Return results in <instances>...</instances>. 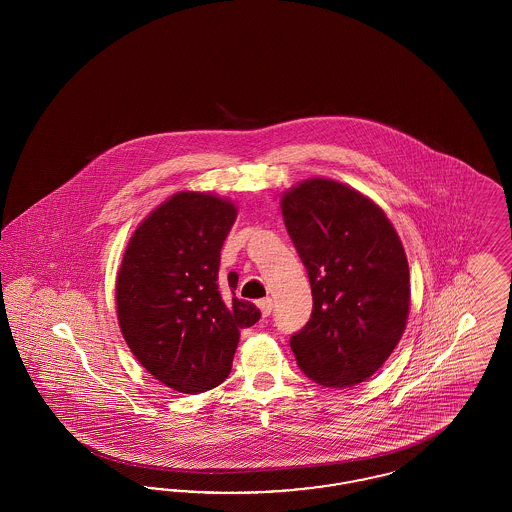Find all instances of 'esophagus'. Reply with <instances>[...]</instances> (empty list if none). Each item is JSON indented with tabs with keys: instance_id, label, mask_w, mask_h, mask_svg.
I'll use <instances>...</instances> for the list:
<instances>
[{
	"instance_id": "1",
	"label": "esophagus",
	"mask_w": 512,
	"mask_h": 512,
	"mask_svg": "<svg viewBox=\"0 0 512 512\" xmlns=\"http://www.w3.org/2000/svg\"><path fill=\"white\" fill-rule=\"evenodd\" d=\"M259 309H261V313H263V317H268L270 313H272V299L270 297H265V299H261L259 303Z\"/></svg>"
}]
</instances>
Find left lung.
Masks as SVG:
<instances>
[{
	"label": "left lung",
	"instance_id": "obj_1",
	"mask_svg": "<svg viewBox=\"0 0 512 512\" xmlns=\"http://www.w3.org/2000/svg\"><path fill=\"white\" fill-rule=\"evenodd\" d=\"M282 215L313 292L311 318L290 338L295 361L320 386L361 384L388 361L407 326L403 244L374 201L328 178L286 192Z\"/></svg>",
	"mask_w": 512,
	"mask_h": 512
}]
</instances>
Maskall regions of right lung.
<instances>
[{
  "instance_id": "right-lung-1",
  "label": "right lung",
  "mask_w": 512,
  "mask_h": 512,
  "mask_svg": "<svg viewBox=\"0 0 512 512\" xmlns=\"http://www.w3.org/2000/svg\"><path fill=\"white\" fill-rule=\"evenodd\" d=\"M236 220L228 199L180 192L132 234L117 276V315L134 357L161 384L201 393L222 384L261 311L219 280L220 249Z\"/></svg>"
}]
</instances>
